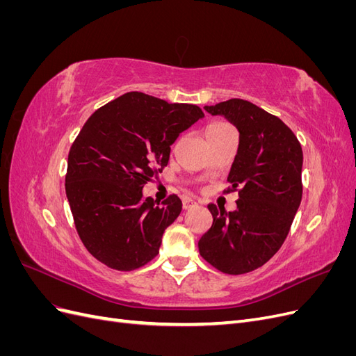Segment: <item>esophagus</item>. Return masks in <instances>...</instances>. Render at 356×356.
I'll return each instance as SVG.
<instances>
[{
    "instance_id": "esophagus-1",
    "label": "esophagus",
    "mask_w": 356,
    "mask_h": 356,
    "mask_svg": "<svg viewBox=\"0 0 356 356\" xmlns=\"http://www.w3.org/2000/svg\"><path fill=\"white\" fill-rule=\"evenodd\" d=\"M195 207H197V202H195L193 199L186 197L184 200H182V208H184V209H191V208H195Z\"/></svg>"
}]
</instances>
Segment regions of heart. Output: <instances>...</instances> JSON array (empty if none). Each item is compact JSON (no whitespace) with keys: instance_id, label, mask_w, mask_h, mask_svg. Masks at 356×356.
I'll use <instances>...</instances> for the list:
<instances>
[{"instance_id":"obj_1","label":"heart","mask_w":356,"mask_h":356,"mask_svg":"<svg viewBox=\"0 0 356 356\" xmlns=\"http://www.w3.org/2000/svg\"><path fill=\"white\" fill-rule=\"evenodd\" d=\"M222 127H227V124H225V123H220V122L212 123V124H209V126L207 127V134H208V132H213V131H218V129H222Z\"/></svg>"}]
</instances>
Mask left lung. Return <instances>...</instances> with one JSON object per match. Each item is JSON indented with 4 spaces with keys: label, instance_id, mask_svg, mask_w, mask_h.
Wrapping results in <instances>:
<instances>
[{
    "label": "left lung",
    "instance_id": "obj_1",
    "mask_svg": "<svg viewBox=\"0 0 356 356\" xmlns=\"http://www.w3.org/2000/svg\"><path fill=\"white\" fill-rule=\"evenodd\" d=\"M204 110L239 131L227 178V191L239 190V199L233 212L208 204L213 221L199 252L220 272L242 275L266 264L286 239L303 195V149L281 118L250 101L234 98Z\"/></svg>",
    "mask_w": 356,
    "mask_h": 356
}]
</instances>
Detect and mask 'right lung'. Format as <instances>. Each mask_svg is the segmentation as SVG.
Wrapping results in <instances>:
<instances>
[{
  "label": "right lung",
  "mask_w": 356,
  "mask_h": 356,
  "mask_svg": "<svg viewBox=\"0 0 356 356\" xmlns=\"http://www.w3.org/2000/svg\"><path fill=\"white\" fill-rule=\"evenodd\" d=\"M203 115L197 105L129 92L84 123L68 154L65 190L75 229L96 260L131 272L159 254L182 203L170 195L156 207L143 188L168 165L179 134Z\"/></svg>",
  "instance_id": "obj_1"
}]
</instances>
